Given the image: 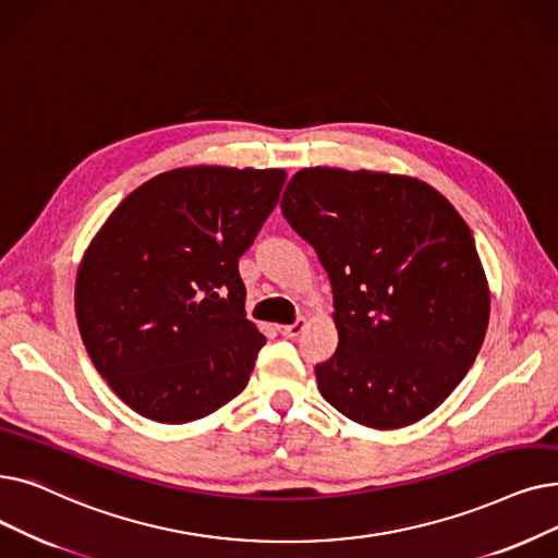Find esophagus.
<instances>
[{
    "instance_id": "esophagus-1",
    "label": "esophagus",
    "mask_w": 558,
    "mask_h": 558,
    "mask_svg": "<svg viewBox=\"0 0 558 558\" xmlns=\"http://www.w3.org/2000/svg\"><path fill=\"white\" fill-rule=\"evenodd\" d=\"M305 326H307V322H305V319H299L296 324L280 326L278 330H280V335H284V337H289V339H294V337H299V335L305 330Z\"/></svg>"
}]
</instances>
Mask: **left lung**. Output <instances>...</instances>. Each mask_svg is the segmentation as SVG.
Instances as JSON below:
<instances>
[{
  "instance_id": "8db88e82",
  "label": "left lung",
  "mask_w": 558,
  "mask_h": 558,
  "mask_svg": "<svg viewBox=\"0 0 558 558\" xmlns=\"http://www.w3.org/2000/svg\"><path fill=\"white\" fill-rule=\"evenodd\" d=\"M280 207L332 287L339 342L314 367L322 397L378 430L430 415L474 365L490 319L463 216L417 178L328 166L299 171Z\"/></svg>"
}]
</instances>
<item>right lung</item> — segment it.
I'll return each mask as SVG.
<instances>
[{"instance_id":"1","label":"right lung","mask_w":558,"mask_h":558,"mask_svg":"<svg viewBox=\"0 0 558 558\" xmlns=\"http://www.w3.org/2000/svg\"><path fill=\"white\" fill-rule=\"evenodd\" d=\"M282 168L186 166L120 203L88 244L75 314L95 369L161 424L211 415L248 385L264 335L239 257L274 211Z\"/></svg>"}]
</instances>
